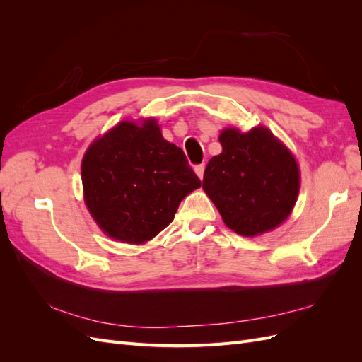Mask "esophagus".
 <instances>
[{"label":"esophagus","instance_id":"34e87169","mask_svg":"<svg viewBox=\"0 0 362 362\" xmlns=\"http://www.w3.org/2000/svg\"><path fill=\"white\" fill-rule=\"evenodd\" d=\"M204 170H205V164L204 163L198 164V166H194V172H196V175H198L201 180L204 178Z\"/></svg>","mask_w":362,"mask_h":362}]
</instances>
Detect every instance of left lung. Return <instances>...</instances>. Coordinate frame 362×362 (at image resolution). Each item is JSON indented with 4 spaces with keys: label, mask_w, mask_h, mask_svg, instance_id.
Masks as SVG:
<instances>
[{
    "label": "left lung",
    "mask_w": 362,
    "mask_h": 362,
    "mask_svg": "<svg viewBox=\"0 0 362 362\" xmlns=\"http://www.w3.org/2000/svg\"><path fill=\"white\" fill-rule=\"evenodd\" d=\"M222 152L208 161L202 189L223 222L254 237L281 225L299 193V168L291 152L267 128L249 133L223 129Z\"/></svg>",
    "instance_id": "obj_1"
}]
</instances>
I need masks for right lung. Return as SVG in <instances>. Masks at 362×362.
Segmentation results:
<instances>
[{"label":"right lung","mask_w":362,"mask_h":362,"mask_svg":"<svg viewBox=\"0 0 362 362\" xmlns=\"http://www.w3.org/2000/svg\"><path fill=\"white\" fill-rule=\"evenodd\" d=\"M84 199L103 231L125 243H145L175 217L201 180L181 148L161 136L154 119L120 122L95 140L81 164Z\"/></svg>","instance_id":"1"}]
</instances>
